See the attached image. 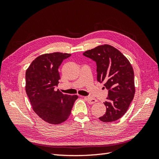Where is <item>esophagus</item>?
<instances>
[{"mask_svg": "<svg viewBox=\"0 0 159 159\" xmlns=\"http://www.w3.org/2000/svg\"><path fill=\"white\" fill-rule=\"evenodd\" d=\"M85 98L87 101V102H88L90 104H94V103H96L97 102L96 99L93 98H92V97H85Z\"/></svg>", "mask_w": 159, "mask_h": 159, "instance_id": "34e87169", "label": "esophagus"}]
</instances>
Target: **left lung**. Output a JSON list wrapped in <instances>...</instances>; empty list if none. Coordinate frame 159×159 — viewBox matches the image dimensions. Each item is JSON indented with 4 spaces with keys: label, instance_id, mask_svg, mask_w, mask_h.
Instances as JSON below:
<instances>
[{
    "label": "left lung",
    "instance_id": "obj_1",
    "mask_svg": "<svg viewBox=\"0 0 159 159\" xmlns=\"http://www.w3.org/2000/svg\"><path fill=\"white\" fill-rule=\"evenodd\" d=\"M83 55L96 61L97 80L104 82L109 90L107 100L104 102L107 111L99 120L104 122L119 120L126 113L135 93L130 63L120 50L108 44L87 50Z\"/></svg>",
    "mask_w": 159,
    "mask_h": 159
}]
</instances>
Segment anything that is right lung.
I'll return each instance as SVG.
<instances>
[{
    "instance_id": "add662e5",
    "label": "right lung",
    "mask_w": 159,
    "mask_h": 159,
    "mask_svg": "<svg viewBox=\"0 0 159 159\" xmlns=\"http://www.w3.org/2000/svg\"><path fill=\"white\" fill-rule=\"evenodd\" d=\"M70 54L46 53L37 57L26 71V92L35 113L51 124H59L69 117L77 95L63 94L59 89V67Z\"/></svg>"
}]
</instances>
